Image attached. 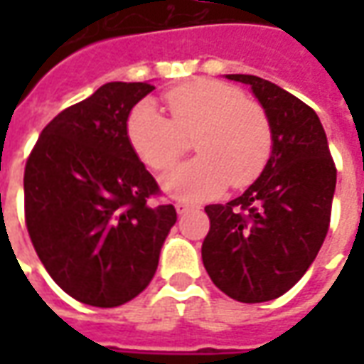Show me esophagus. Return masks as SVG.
Wrapping results in <instances>:
<instances>
[{
  "instance_id": "1",
  "label": "esophagus",
  "mask_w": 364,
  "mask_h": 364,
  "mask_svg": "<svg viewBox=\"0 0 364 364\" xmlns=\"http://www.w3.org/2000/svg\"><path fill=\"white\" fill-rule=\"evenodd\" d=\"M175 208H177V214H185V213H189V210H193L195 206L189 205V203H177Z\"/></svg>"
}]
</instances>
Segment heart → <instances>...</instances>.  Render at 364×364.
Here are the masks:
<instances>
[{
    "label": "heart",
    "instance_id": "1",
    "mask_svg": "<svg viewBox=\"0 0 364 364\" xmlns=\"http://www.w3.org/2000/svg\"><path fill=\"white\" fill-rule=\"evenodd\" d=\"M171 119L150 99L130 111L127 136L132 150L156 171L173 167L195 136L200 154L164 177V189L181 198H206L224 187H245L267 166L273 130L259 103L218 80H191L164 95Z\"/></svg>",
    "mask_w": 364,
    "mask_h": 364
}]
</instances>
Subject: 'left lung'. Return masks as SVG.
<instances>
[{
  "label": "left lung",
  "mask_w": 364,
  "mask_h": 364,
  "mask_svg": "<svg viewBox=\"0 0 364 364\" xmlns=\"http://www.w3.org/2000/svg\"><path fill=\"white\" fill-rule=\"evenodd\" d=\"M267 112L273 150L255 181L226 205H208L203 263L218 289L237 302L282 296L308 271L326 240L337 171L318 114L279 85L247 74Z\"/></svg>",
  "instance_id": "obj_1"
}]
</instances>
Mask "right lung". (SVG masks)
Returning a JSON list of instances; mask_svg holds the SVG:
<instances>
[{
  "label": "right lung",
  "mask_w": 364,
  "mask_h": 364,
  "mask_svg": "<svg viewBox=\"0 0 364 364\" xmlns=\"http://www.w3.org/2000/svg\"><path fill=\"white\" fill-rule=\"evenodd\" d=\"M156 87L111 82L46 124L25 166V220L54 282L70 296L114 308L156 274L177 220L154 205L158 183L127 136V120Z\"/></svg>",
  "instance_id": "right-lung-1"
}]
</instances>
